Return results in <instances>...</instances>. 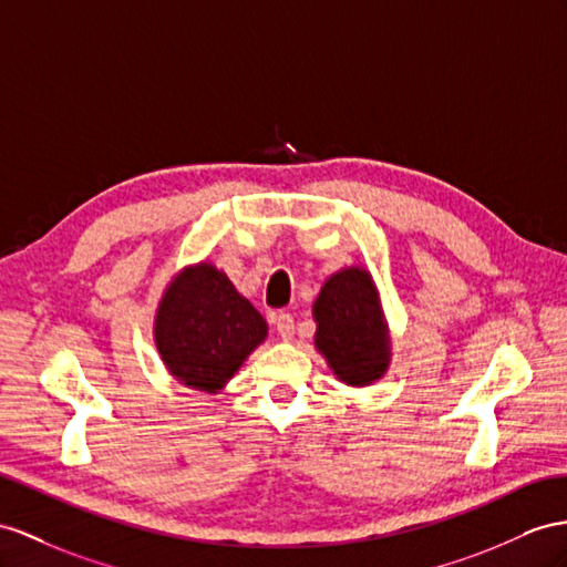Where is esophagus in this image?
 Masks as SVG:
<instances>
[{"label":"esophagus","instance_id":"1","mask_svg":"<svg viewBox=\"0 0 567 567\" xmlns=\"http://www.w3.org/2000/svg\"><path fill=\"white\" fill-rule=\"evenodd\" d=\"M270 323L275 326V330H278V336L282 340H292V336H295V318H292V313H285V311L270 313Z\"/></svg>","mask_w":567,"mask_h":567}]
</instances>
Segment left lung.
I'll return each mask as SVG.
<instances>
[{
	"label": "left lung",
	"mask_w": 567,
	"mask_h": 567,
	"mask_svg": "<svg viewBox=\"0 0 567 567\" xmlns=\"http://www.w3.org/2000/svg\"><path fill=\"white\" fill-rule=\"evenodd\" d=\"M316 347L332 373L350 385L379 381L390 361V342L371 275L344 268L323 285L313 303Z\"/></svg>",
	"instance_id": "1"
}]
</instances>
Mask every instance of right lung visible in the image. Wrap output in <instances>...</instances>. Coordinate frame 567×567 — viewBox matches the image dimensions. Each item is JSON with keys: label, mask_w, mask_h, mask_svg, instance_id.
I'll return each mask as SVG.
<instances>
[{"label": "right lung", "mask_w": 567, "mask_h": 567, "mask_svg": "<svg viewBox=\"0 0 567 567\" xmlns=\"http://www.w3.org/2000/svg\"><path fill=\"white\" fill-rule=\"evenodd\" d=\"M266 332L264 316L210 264L182 270L155 316L165 367L184 385L206 393H217L235 375Z\"/></svg>", "instance_id": "obj_1"}]
</instances>
